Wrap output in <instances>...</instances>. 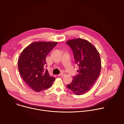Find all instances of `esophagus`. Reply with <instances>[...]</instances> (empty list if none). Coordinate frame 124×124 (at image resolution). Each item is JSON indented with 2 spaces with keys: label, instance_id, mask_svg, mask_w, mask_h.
Returning <instances> with one entry per match:
<instances>
[{
  "label": "esophagus",
  "instance_id": "esophagus-1",
  "mask_svg": "<svg viewBox=\"0 0 124 124\" xmlns=\"http://www.w3.org/2000/svg\"><path fill=\"white\" fill-rule=\"evenodd\" d=\"M65 75V74L64 73H61L59 75H58V76H59V77H63V76H64Z\"/></svg>",
  "mask_w": 124,
  "mask_h": 124
}]
</instances>
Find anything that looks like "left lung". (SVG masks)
<instances>
[{"label":"left lung","instance_id":"obj_1","mask_svg":"<svg viewBox=\"0 0 124 124\" xmlns=\"http://www.w3.org/2000/svg\"><path fill=\"white\" fill-rule=\"evenodd\" d=\"M66 44L72 49L75 64L79 67L78 75L74 77L67 88L77 95L89 91L99 77L101 61L99 53L90 42L82 39H73Z\"/></svg>","mask_w":124,"mask_h":124}]
</instances>
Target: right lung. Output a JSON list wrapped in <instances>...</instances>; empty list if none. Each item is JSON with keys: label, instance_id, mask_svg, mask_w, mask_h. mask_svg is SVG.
Returning <instances> with one entry per match:
<instances>
[{"label": "right lung", "instance_id": "1", "mask_svg": "<svg viewBox=\"0 0 124 124\" xmlns=\"http://www.w3.org/2000/svg\"><path fill=\"white\" fill-rule=\"evenodd\" d=\"M57 42H34L22 51L18 60L20 74L27 85L39 92L50 88L55 78L49 75L44 67L46 58Z\"/></svg>", "mask_w": 124, "mask_h": 124}]
</instances>
